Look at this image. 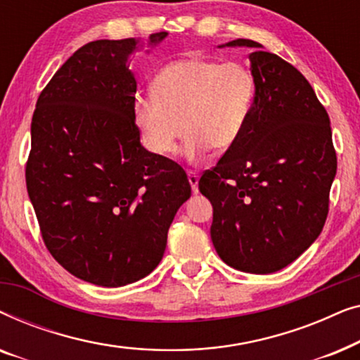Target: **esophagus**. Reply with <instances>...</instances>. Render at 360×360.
<instances>
[{
    "mask_svg": "<svg viewBox=\"0 0 360 360\" xmlns=\"http://www.w3.org/2000/svg\"><path fill=\"white\" fill-rule=\"evenodd\" d=\"M186 175H188L191 191H193V193H198V174H196L195 170H188L186 172Z\"/></svg>",
    "mask_w": 360,
    "mask_h": 360,
    "instance_id": "obj_1",
    "label": "esophagus"
}]
</instances>
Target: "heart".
<instances>
[{
	"instance_id": "obj_1",
	"label": "heart",
	"mask_w": 360,
	"mask_h": 360,
	"mask_svg": "<svg viewBox=\"0 0 360 360\" xmlns=\"http://www.w3.org/2000/svg\"><path fill=\"white\" fill-rule=\"evenodd\" d=\"M255 100V78L244 63L188 56L155 73L152 96L136 98V124L154 154L170 155L186 132L185 154H224L243 137Z\"/></svg>"
}]
</instances>
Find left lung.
Instances as JSON below:
<instances>
[{"mask_svg": "<svg viewBox=\"0 0 360 360\" xmlns=\"http://www.w3.org/2000/svg\"><path fill=\"white\" fill-rule=\"evenodd\" d=\"M255 100L238 144L203 172L201 195L213 205L211 240L231 267L272 274L314 243L329 211L338 159L329 116L292 63L250 39Z\"/></svg>", "mask_w": 360, "mask_h": 360, "instance_id": "8db88e82", "label": "left lung"}]
</instances>
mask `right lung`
Wrapping results in <instances>:
<instances>
[{"label": "right lung", "instance_id": "add662e5", "mask_svg": "<svg viewBox=\"0 0 360 360\" xmlns=\"http://www.w3.org/2000/svg\"><path fill=\"white\" fill-rule=\"evenodd\" d=\"M134 47V39L85 44L53 73L32 115L26 185L44 244L100 287L132 283L159 265L191 195L176 162L141 146L127 68Z\"/></svg>", "mask_w": 360, "mask_h": 360}]
</instances>
